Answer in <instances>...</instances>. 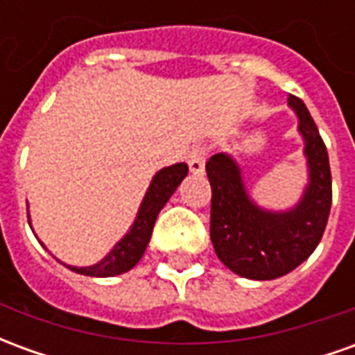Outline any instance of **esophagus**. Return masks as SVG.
<instances>
[{"label": "esophagus", "mask_w": 355, "mask_h": 355, "mask_svg": "<svg viewBox=\"0 0 355 355\" xmlns=\"http://www.w3.org/2000/svg\"><path fill=\"white\" fill-rule=\"evenodd\" d=\"M209 148L207 146H196L188 154V165H190V171L192 173H203L205 169V162H207Z\"/></svg>", "instance_id": "obj_1"}]
</instances>
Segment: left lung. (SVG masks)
I'll return each instance as SVG.
<instances>
[{
	"label": "left lung",
	"instance_id": "1",
	"mask_svg": "<svg viewBox=\"0 0 355 355\" xmlns=\"http://www.w3.org/2000/svg\"><path fill=\"white\" fill-rule=\"evenodd\" d=\"M289 106L298 116L304 139L308 177L302 200L289 211L259 207L228 154H215L205 165L211 182V241L216 257L234 274L249 279H275L300 266L313 253L327 226L333 188L325 142L310 112L295 94Z\"/></svg>",
	"mask_w": 355,
	"mask_h": 355
}]
</instances>
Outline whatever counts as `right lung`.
Listing matches in <instances>:
<instances>
[{
    "instance_id": "right-lung-1",
    "label": "right lung",
    "mask_w": 355,
    "mask_h": 355,
    "mask_svg": "<svg viewBox=\"0 0 355 355\" xmlns=\"http://www.w3.org/2000/svg\"><path fill=\"white\" fill-rule=\"evenodd\" d=\"M186 175H188V165L186 163H175L171 167L157 171L150 186H148L144 200L140 203L139 215L135 218L131 230L123 236V239H119L114 245V249L101 262H96L93 266L68 268L76 274L91 275V277H110V275H119L123 272H129L142 259V254H144L148 247V241L152 238L155 218H157L163 205L169 201V198L175 193V190H177ZM28 223H30V216H28Z\"/></svg>"
}]
</instances>
